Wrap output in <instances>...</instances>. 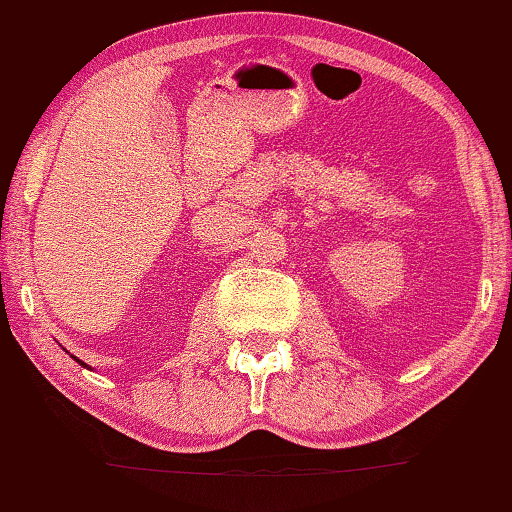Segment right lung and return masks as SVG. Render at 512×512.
Listing matches in <instances>:
<instances>
[{
	"mask_svg": "<svg viewBox=\"0 0 512 512\" xmlns=\"http://www.w3.org/2000/svg\"><path fill=\"white\" fill-rule=\"evenodd\" d=\"M76 362H78V364H81V366H88V364H83V362H81V359H76Z\"/></svg>",
	"mask_w": 512,
	"mask_h": 512,
	"instance_id": "add662e5",
	"label": "right lung"
}]
</instances>
